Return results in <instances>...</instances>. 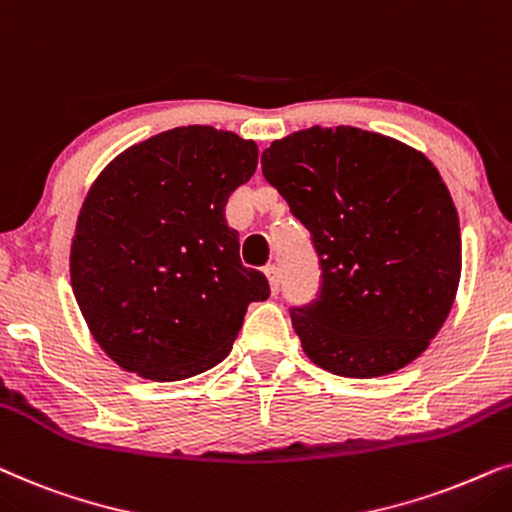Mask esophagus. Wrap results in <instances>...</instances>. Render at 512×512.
I'll return each instance as SVG.
<instances>
[{"label": "esophagus", "mask_w": 512, "mask_h": 512, "mask_svg": "<svg viewBox=\"0 0 512 512\" xmlns=\"http://www.w3.org/2000/svg\"><path fill=\"white\" fill-rule=\"evenodd\" d=\"M264 274H267V278H269V285H271V292H278V285H281V274H278V267L276 264H267V267H264Z\"/></svg>", "instance_id": "esophagus-1"}]
</instances>
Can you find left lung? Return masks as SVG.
I'll return each instance as SVG.
<instances>
[{"label": "left lung", "instance_id": "left-lung-1", "mask_svg": "<svg viewBox=\"0 0 512 512\" xmlns=\"http://www.w3.org/2000/svg\"><path fill=\"white\" fill-rule=\"evenodd\" d=\"M262 173L318 252V297L290 309L306 356L353 379L419 358L461 278L459 215L438 168L386 135L311 126L271 142Z\"/></svg>", "mask_w": 512, "mask_h": 512}]
</instances>
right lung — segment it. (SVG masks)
<instances>
[{
	"label": "right lung",
	"mask_w": 512,
	"mask_h": 512,
	"mask_svg": "<svg viewBox=\"0 0 512 512\" xmlns=\"http://www.w3.org/2000/svg\"><path fill=\"white\" fill-rule=\"evenodd\" d=\"M257 168V145L180 126L121 152L79 210L70 276L100 349L154 381L201 374L229 356L267 276L243 267L224 217Z\"/></svg>",
	"instance_id": "right-lung-1"
}]
</instances>
